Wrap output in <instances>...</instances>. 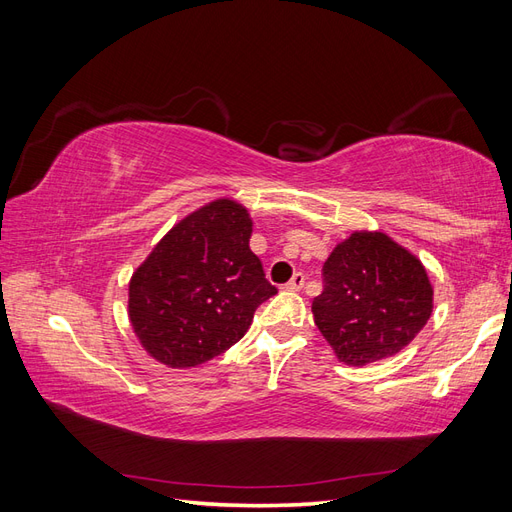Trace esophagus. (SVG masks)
<instances>
[{"label": "esophagus", "instance_id": "obj_1", "mask_svg": "<svg viewBox=\"0 0 512 512\" xmlns=\"http://www.w3.org/2000/svg\"><path fill=\"white\" fill-rule=\"evenodd\" d=\"M303 286H305V275H303V273H294V275L290 277V282L286 284L288 290H301Z\"/></svg>", "mask_w": 512, "mask_h": 512}]
</instances>
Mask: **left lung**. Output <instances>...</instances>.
<instances>
[{
  "instance_id": "8db88e82",
  "label": "left lung",
  "mask_w": 512,
  "mask_h": 512,
  "mask_svg": "<svg viewBox=\"0 0 512 512\" xmlns=\"http://www.w3.org/2000/svg\"><path fill=\"white\" fill-rule=\"evenodd\" d=\"M314 322L337 359L361 367L404 350L433 309L425 267L384 232H352L322 267Z\"/></svg>"
}]
</instances>
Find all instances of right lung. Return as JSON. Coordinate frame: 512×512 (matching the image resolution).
<instances>
[{"label":"right lung","instance_id":"add662e5","mask_svg":"<svg viewBox=\"0 0 512 512\" xmlns=\"http://www.w3.org/2000/svg\"><path fill=\"white\" fill-rule=\"evenodd\" d=\"M252 220L220 198L181 220L153 247L130 282L128 314L153 359L188 369L220 356L277 294L250 250Z\"/></svg>","mask_w":512,"mask_h":512}]
</instances>
